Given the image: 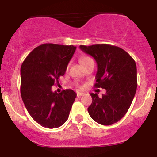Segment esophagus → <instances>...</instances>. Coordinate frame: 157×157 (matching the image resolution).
<instances>
[{
  "label": "esophagus",
  "instance_id": "obj_1",
  "mask_svg": "<svg viewBox=\"0 0 157 157\" xmlns=\"http://www.w3.org/2000/svg\"><path fill=\"white\" fill-rule=\"evenodd\" d=\"M82 95H84V93H82V92H80V91H78V92L77 93V96L78 97H81V96H82Z\"/></svg>",
  "mask_w": 157,
  "mask_h": 157
}]
</instances>
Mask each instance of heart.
Segmentation results:
<instances>
[{"label":"heart","instance_id":"heart-1","mask_svg":"<svg viewBox=\"0 0 157 157\" xmlns=\"http://www.w3.org/2000/svg\"><path fill=\"white\" fill-rule=\"evenodd\" d=\"M91 60V59L89 57H80V63L82 64V66H83L86 63H88L89 60Z\"/></svg>","mask_w":157,"mask_h":157}]
</instances>
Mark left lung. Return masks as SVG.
I'll use <instances>...</instances> for the list:
<instances>
[{"label": "left lung", "mask_w": 157, "mask_h": 157, "mask_svg": "<svg viewBox=\"0 0 157 157\" xmlns=\"http://www.w3.org/2000/svg\"><path fill=\"white\" fill-rule=\"evenodd\" d=\"M80 49L92 56L97 63L96 88L106 90L99 97L91 93L92 103L88 108L97 123L110 125L125 116L137 87L136 66L134 59L122 48L109 44L81 45Z\"/></svg>", "instance_id": "obj_1"}]
</instances>
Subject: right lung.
<instances>
[{
  "instance_id": "obj_1",
  "label": "right lung",
  "mask_w": 157,
  "mask_h": 157,
  "mask_svg": "<svg viewBox=\"0 0 157 157\" xmlns=\"http://www.w3.org/2000/svg\"><path fill=\"white\" fill-rule=\"evenodd\" d=\"M76 46L45 44L36 47L21 68V94L29 113L47 128L63 125L77 94L71 89L57 94L52 86L63 76Z\"/></svg>"
}]
</instances>
